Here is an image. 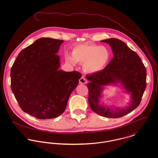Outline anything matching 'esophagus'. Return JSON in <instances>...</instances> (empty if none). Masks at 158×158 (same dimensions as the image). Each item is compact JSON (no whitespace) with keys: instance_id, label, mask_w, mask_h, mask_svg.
<instances>
[{"instance_id":"1","label":"esophagus","mask_w":158,"mask_h":158,"mask_svg":"<svg viewBox=\"0 0 158 158\" xmlns=\"http://www.w3.org/2000/svg\"><path fill=\"white\" fill-rule=\"evenodd\" d=\"M79 83H80V84H86V83H87V80L85 77H81L79 80Z\"/></svg>"}]
</instances>
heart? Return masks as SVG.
<instances>
[{
  "label": "heart",
  "mask_w": 158,
  "mask_h": 158,
  "mask_svg": "<svg viewBox=\"0 0 158 158\" xmlns=\"http://www.w3.org/2000/svg\"><path fill=\"white\" fill-rule=\"evenodd\" d=\"M66 59L73 65L83 63V69L85 72L94 73L106 68L111 59V52L105 46L80 44L73 48L72 56L67 55Z\"/></svg>",
  "instance_id": "heart-1"
}]
</instances>
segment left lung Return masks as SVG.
<instances>
[{"label": "left lung", "instance_id": "8db88e82", "mask_svg": "<svg viewBox=\"0 0 158 158\" xmlns=\"http://www.w3.org/2000/svg\"><path fill=\"white\" fill-rule=\"evenodd\" d=\"M101 42L111 46L114 57L104 69L86 76L89 81L88 102L91 110L97 114L108 118H119L131 113L140 104L147 85L146 70L139 55L122 41L110 38ZM118 83L131 95L129 106L118 108L102 102L104 86Z\"/></svg>", "mask_w": 158, "mask_h": 158}]
</instances>
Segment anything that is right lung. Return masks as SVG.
Masks as SVG:
<instances>
[{
  "instance_id": "add662e5",
  "label": "right lung",
  "mask_w": 158,
  "mask_h": 158,
  "mask_svg": "<svg viewBox=\"0 0 158 158\" xmlns=\"http://www.w3.org/2000/svg\"><path fill=\"white\" fill-rule=\"evenodd\" d=\"M63 40L42 38L19 53L11 69V88L23 111L39 119L57 117L66 108L81 74L59 70Z\"/></svg>"
}]
</instances>
